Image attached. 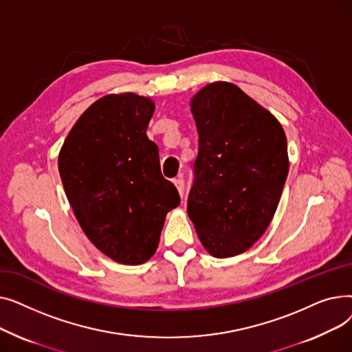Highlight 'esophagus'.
Segmentation results:
<instances>
[{
  "label": "esophagus",
  "instance_id": "1",
  "mask_svg": "<svg viewBox=\"0 0 352 352\" xmlns=\"http://www.w3.org/2000/svg\"><path fill=\"white\" fill-rule=\"evenodd\" d=\"M174 186L177 187V190H178V194L182 197L184 195V179H182V177H178V178H175L174 179Z\"/></svg>",
  "mask_w": 352,
  "mask_h": 352
}]
</instances>
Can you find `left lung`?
Listing matches in <instances>:
<instances>
[{
	"label": "left lung",
	"instance_id": "1",
	"mask_svg": "<svg viewBox=\"0 0 352 352\" xmlns=\"http://www.w3.org/2000/svg\"><path fill=\"white\" fill-rule=\"evenodd\" d=\"M198 129L187 212L215 258L245 252L278 207L289 161L284 128L235 84L215 81L191 98Z\"/></svg>",
	"mask_w": 352,
	"mask_h": 352
}]
</instances>
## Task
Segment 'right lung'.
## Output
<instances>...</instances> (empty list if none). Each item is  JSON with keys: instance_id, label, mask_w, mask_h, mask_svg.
I'll return each instance as SVG.
<instances>
[{"instance_id": "obj_1", "label": "right lung", "mask_w": 352, "mask_h": 352, "mask_svg": "<svg viewBox=\"0 0 352 352\" xmlns=\"http://www.w3.org/2000/svg\"><path fill=\"white\" fill-rule=\"evenodd\" d=\"M151 98L108 94L91 104L68 133L58 171L84 234L102 254L140 265L155 254L166 214L179 206L146 137Z\"/></svg>"}]
</instances>
